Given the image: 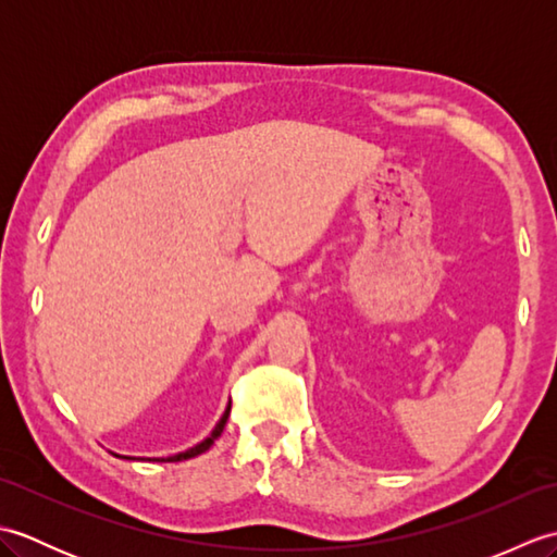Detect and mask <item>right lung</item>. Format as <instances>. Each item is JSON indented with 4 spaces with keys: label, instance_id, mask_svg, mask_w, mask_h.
Here are the masks:
<instances>
[{
    "label": "right lung",
    "instance_id": "obj_1",
    "mask_svg": "<svg viewBox=\"0 0 557 557\" xmlns=\"http://www.w3.org/2000/svg\"><path fill=\"white\" fill-rule=\"evenodd\" d=\"M230 409H232V405L227 407V411L222 413V419L218 421V425H215V431H212L203 443H198L196 447H191V449H186V453H180V455H174V457H168V459H160V461H182V459H191V457H196V455H200V453H206V449L218 441L220 437V433L224 431V423H227V417H230Z\"/></svg>",
    "mask_w": 557,
    "mask_h": 557
}]
</instances>
